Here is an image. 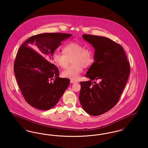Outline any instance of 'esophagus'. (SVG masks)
I'll list each match as a JSON object with an SVG mask.
<instances>
[{"instance_id": "34e87169", "label": "esophagus", "mask_w": 148, "mask_h": 148, "mask_svg": "<svg viewBox=\"0 0 148 148\" xmlns=\"http://www.w3.org/2000/svg\"><path fill=\"white\" fill-rule=\"evenodd\" d=\"M76 83H77V81H75V80H71V84Z\"/></svg>"}]
</instances>
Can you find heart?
Returning <instances> with one entry per match:
<instances>
[{"mask_svg":"<svg viewBox=\"0 0 148 148\" xmlns=\"http://www.w3.org/2000/svg\"><path fill=\"white\" fill-rule=\"evenodd\" d=\"M53 60L58 66L64 69L71 60L72 65L62 72L64 77L77 80L84 68L92 65L94 62V53L91 49L85 48L80 42H72L64 45L63 53L55 51L53 54Z\"/></svg>","mask_w":148,"mask_h":148,"instance_id":"b5f03b06","label":"heart"}]
</instances>
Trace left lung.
I'll return each mask as SVG.
<instances>
[{"instance_id":"8db88e82","label":"left lung","mask_w":148,"mask_h":148,"mask_svg":"<svg viewBox=\"0 0 148 148\" xmlns=\"http://www.w3.org/2000/svg\"><path fill=\"white\" fill-rule=\"evenodd\" d=\"M95 49L94 62L80 82L79 100L85 112L98 116L112 109L119 100L129 77L130 64L123 48L109 38L84 34ZM99 79V84L92 81Z\"/></svg>"}]
</instances>
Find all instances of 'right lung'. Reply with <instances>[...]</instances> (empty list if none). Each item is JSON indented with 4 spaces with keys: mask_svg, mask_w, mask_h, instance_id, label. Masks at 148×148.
<instances>
[{
    "mask_svg": "<svg viewBox=\"0 0 148 148\" xmlns=\"http://www.w3.org/2000/svg\"><path fill=\"white\" fill-rule=\"evenodd\" d=\"M71 34L61 33L33 35L24 42L16 54L14 72L25 101L38 109L46 110L56 105L68 87L70 80L59 77L53 54Z\"/></svg>",
    "mask_w": 148,
    "mask_h": 148,
    "instance_id": "obj_1",
    "label": "right lung"
}]
</instances>
